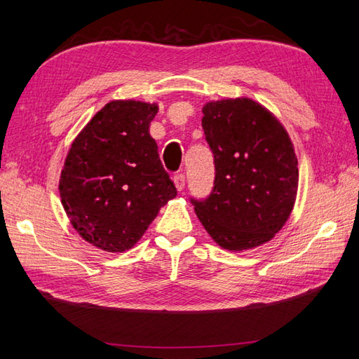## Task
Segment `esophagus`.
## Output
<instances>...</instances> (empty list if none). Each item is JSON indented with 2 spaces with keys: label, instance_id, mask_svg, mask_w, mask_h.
I'll use <instances>...</instances> for the list:
<instances>
[{
  "label": "esophagus",
  "instance_id": "esophagus-1",
  "mask_svg": "<svg viewBox=\"0 0 359 359\" xmlns=\"http://www.w3.org/2000/svg\"><path fill=\"white\" fill-rule=\"evenodd\" d=\"M174 184H175V188L179 189V191H182V189L185 188V175L184 174H175L174 175Z\"/></svg>",
  "mask_w": 359,
  "mask_h": 359
}]
</instances>
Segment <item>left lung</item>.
<instances>
[{
  "instance_id": "1",
  "label": "left lung",
  "mask_w": 359,
  "mask_h": 359,
  "mask_svg": "<svg viewBox=\"0 0 359 359\" xmlns=\"http://www.w3.org/2000/svg\"><path fill=\"white\" fill-rule=\"evenodd\" d=\"M202 128L215 158L207 197H189L220 247L248 250L270 241L292 212L297 160L279 121L250 98L203 106Z\"/></svg>"
}]
</instances>
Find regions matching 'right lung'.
Wrapping results in <instances>:
<instances>
[{"instance_id": "add662e5", "label": "right lung", "mask_w": 359, "mask_h": 359, "mask_svg": "<svg viewBox=\"0 0 359 359\" xmlns=\"http://www.w3.org/2000/svg\"><path fill=\"white\" fill-rule=\"evenodd\" d=\"M157 104L111 102L74 140L60 179L67 217L83 239L112 253L134 247L177 196L149 123Z\"/></svg>"}]
</instances>
